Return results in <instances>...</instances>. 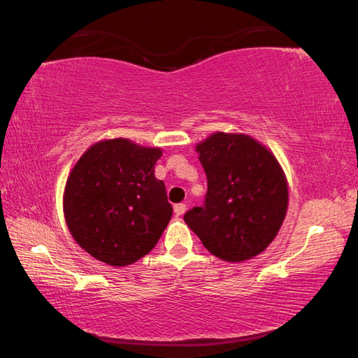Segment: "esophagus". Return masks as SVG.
Wrapping results in <instances>:
<instances>
[{"label": "esophagus", "mask_w": 358, "mask_h": 358, "mask_svg": "<svg viewBox=\"0 0 358 358\" xmlns=\"http://www.w3.org/2000/svg\"><path fill=\"white\" fill-rule=\"evenodd\" d=\"M173 211H175V215H177V216L185 215L186 205H185V203H177V205H175V207H173Z\"/></svg>", "instance_id": "1"}]
</instances>
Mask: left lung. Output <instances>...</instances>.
Segmentation results:
<instances>
[{"label":"left lung","instance_id":"obj_1","mask_svg":"<svg viewBox=\"0 0 358 358\" xmlns=\"http://www.w3.org/2000/svg\"><path fill=\"white\" fill-rule=\"evenodd\" d=\"M208 191L185 222L202 245L226 262L264 252L287 213L289 187L271 151L246 134L215 132L197 143Z\"/></svg>","mask_w":358,"mask_h":358}]
</instances>
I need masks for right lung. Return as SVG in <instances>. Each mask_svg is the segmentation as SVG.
I'll return each instance as SVG.
<instances>
[{"label": "right lung", "mask_w": 358, "mask_h": 358, "mask_svg": "<svg viewBox=\"0 0 358 358\" xmlns=\"http://www.w3.org/2000/svg\"><path fill=\"white\" fill-rule=\"evenodd\" d=\"M161 148L129 138L92 145L66 181L64 220L77 245L107 265L124 266L156 246L172 217L164 181L155 177Z\"/></svg>", "instance_id": "obj_1"}]
</instances>
